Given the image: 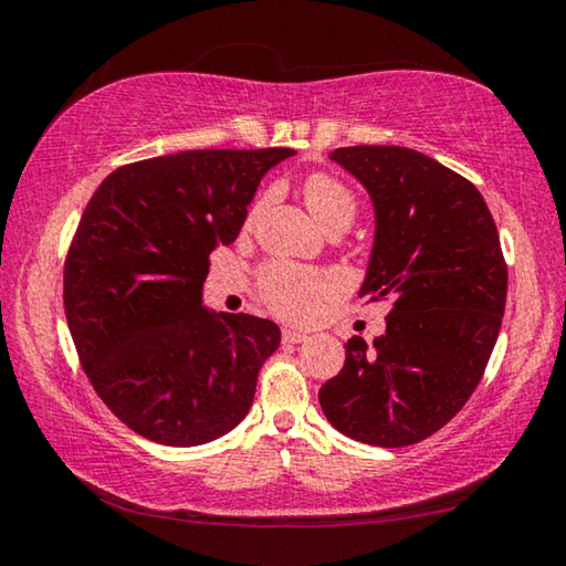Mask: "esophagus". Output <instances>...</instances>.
Returning a JSON list of instances; mask_svg holds the SVG:
<instances>
[{"label": "esophagus", "mask_w": 566, "mask_h": 566, "mask_svg": "<svg viewBox=\"0 0 566 566\" xmlns=\"http://www.w3.org/2000/svg\"><path fill=\"white\" fill-rule=\"evenodd\" d=\"M282 339H284V344H302V342H306V334L300 329H284Z\"/></svg>", "instance_id": "34e87169"}]
</instances>
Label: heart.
<instances>
[{
  "label": "heart",
  "instance_id": "b5f03b06",
  "mask_svg": "<svg viewBox=\"0 0 566 566\" xmlns=\"http://www.w3.org/2000/svg\"><path fill=\"white\" fill-rule=\"evenodd\" d=\"M302 191L306 207H310V212L317 217V222L324 229L337 224L349 229L354 217H357V199L337 177L317 171V175L306 177ZM329 286L332 284L327 276L319 272L280 262L264 266L260 276L262 300L286 319H310L314 310H317L319 296Z\"/></svg>",
  "mask_w": 566,
  "mask_h": 566
}]
</instances>
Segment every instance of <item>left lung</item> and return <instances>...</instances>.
Segmentation results:
<instances>
[{"label":"left lung","mask_w":566,"mask_h":566,"mask_svg":"<svg viewBox=\"0 0 566 566\" xmlns=\"http://www.w3.org/2000/svg\"><path fill=\"white\" fill-rule=\"evenodd\" d=\"M367 189L375 244L359 296L391 300L371 347L352 337L342 371L319 389L334 429L375 447L432 437L472 397L500 337L506 264L479 189L407 147L329 155Z\"/></svg>","instance_id":"8db88e82"}]
</instances>
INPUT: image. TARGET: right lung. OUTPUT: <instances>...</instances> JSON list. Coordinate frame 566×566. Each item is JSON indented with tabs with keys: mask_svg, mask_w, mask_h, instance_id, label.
I'll list each match as a JSON object with an SVG mask.
<instances>
[{
	"mask_svg": "<svg viewBox=\"0 0 566 566\" xmlns=\"http://www.w3.org/2000/svg\"><path fill=\"white\" fill-rule=\"evenodd\" d=\"M294 151L195 149L119 167L94 191L64 264V314L104 405L167 447L247 417L280 327L202 302L209 254L232 244L262 177Z\"/></svg>",
	"mask_w": 566,
	"mask_h": 566,
	"instance_id": "obj_1",
	"label": "right lung"
}]
</instances>
